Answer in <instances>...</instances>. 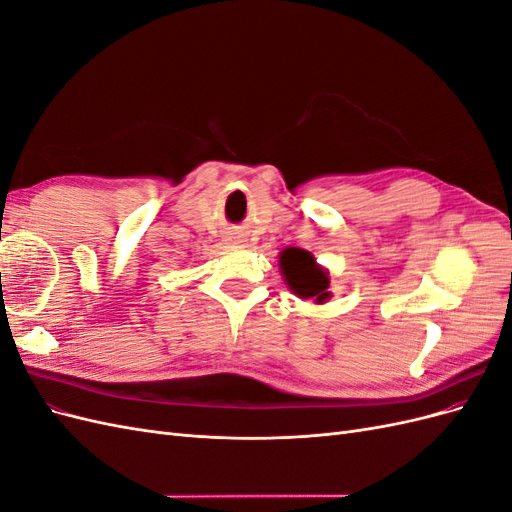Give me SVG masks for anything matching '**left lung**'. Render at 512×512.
<instances>
[{
    "label": "left lung",
    "mask_w": 512,
    "mask_h": 512,
    "mask_svg": "<svg viewBox=\"0 0 512 512\" xmlns=\"http://www.w3.org/2000/svg\"><path fill=\"white\" fill-rule=\"evenodd\" d=\"M280 271L286 286L299 299H312L318 305L331 299L329 271L318 265L312 252L286 247L280 254Z\"/></svg>",
    "instance_id": "left-lung-1"
}]
</instances>
